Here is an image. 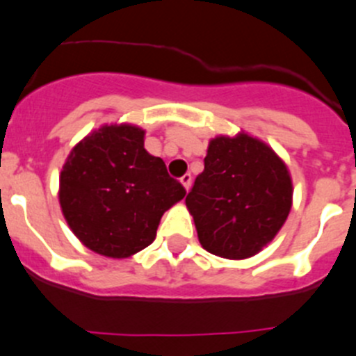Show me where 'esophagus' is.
Listing matches in <instances>:
<instances>
[{
	"label": "esophagus",
	"instance_id": "1",
	"mask_svg": "<svg viewBox=\"0 0 356 356\" xmlns=\"http://www.w3.org/2000/svg\"><path fill=\"white\" fill-rule=\"evenodd\" d=\"M179 181H181V185L185 186V190H188L190 185H192V175L185 173L181 178H179Z\"/></svg>",
	"mask_w": 356,
	"mask_h": 356
}]
</instances>
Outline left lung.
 Segmentation results:
<instances>
[{"mask_svg":"<svg viewBox=\"0 0 356 356\" xmlns=\"http://www.w3.org/2000/svg\"><path fill=\"white\" fill-rule=\"evenodd\" d=\"M185 202L207 252L245 259L286 223L293 181L284 161L261 140L245 133L216 136Z\"/></svg>","mask_w":356,"mask_h":356,"instance_id":"left-lung-1","label":"left lung"}]
</instances>
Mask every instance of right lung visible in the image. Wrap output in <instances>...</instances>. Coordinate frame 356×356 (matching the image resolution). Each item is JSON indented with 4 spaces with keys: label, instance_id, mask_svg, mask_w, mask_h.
Wrapping results in <instances>:
<instances>
[{
    "label": "right lung",
    "instance_id": "obj_1",
    "mask_svg": "<svg viewBox=\"0 0 356 356\" xmlns=\"http://www.w3.org/2000/svg\"><path fill=\"white\" fill-rule=\"evenodd\" d=\"M143 136L138 126H102L70 150L60 173L70 230L102 256L128 258L152 244L163 214L186 193Z\"/></svg>",
    "mask_w": 356,
    "mask_h": 356
}]
</instances>
